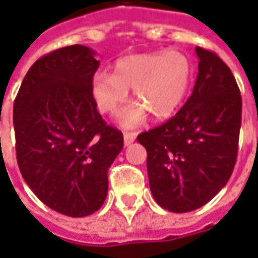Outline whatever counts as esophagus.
Masks as SVG:
<instances>
[{
    "mask_svg": "<svg viewBox=\"0 0 258 258\" xmlns=\"http://www.w3.org/2000/svg\"><path fill=\"white\" fill-rule=\"evenodd\" d=\"M137 138V135L134 133H124V145L130 146Z\"/></svg>",
    "mask_w": 258,
    "mask_h": 258,
    "instance_id": "esophagus-1",
    "label": "esophagus"
}]
</instances>
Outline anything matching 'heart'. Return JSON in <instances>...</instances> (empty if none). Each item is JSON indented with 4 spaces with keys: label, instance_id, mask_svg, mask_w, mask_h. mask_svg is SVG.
Segmentation results:
<instances>
[{
    "label": "heart",
    "instance_id": "obj_1",
    "mask_svg": "<svg viewBox=\"0 0 258 258\" xmlns=\"http://www.w3.org/2000/svg\"><path fill=\"white\" fill-rule=\"evenodd\" d=\"M192 79V64L179 51L135 53L118 59L112 76L98 73L92 79L91 94L98 110L113 114L133 90L137 102L125 106L117 121L123 128L145 123L148 113L156 120L173 116L182 105Z\"/></svg>",
    "mask_w": 258,
    "mask_h": 258
}]
</instances>
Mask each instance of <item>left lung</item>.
<instances>
[{
  "instance_id": "8db88e82",
  "label": "left lung",
  "mask_w": 258,
  "mask_h": 258,
  "mask_svg": "<svg viewBox=\"0 0 258 258\" xmlns=\"http://www.w3.org/2000/svg\"><path fill=\"white\" fill-rule=\"evenodd\" d=\"M199 73L182 109L138 135L148 152V177L157 205L173 213L205 206L225 186L236 163L242 96L231 69L214 52L195 48Z\"/></svg>"
}]
</instances>
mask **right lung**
I'll list each match as a JSON object with an SVG mask.
<instances>
[{"label":"right lung","mask_w":258,"mask_h":258,"mask_svg":"<svg viewBox=\"0 0 258 258\" xmlns=\"http://www.w3.org/2000/svg\"><path fill=\"white\" fill-rule=\"evenodd\" d=\"M95 55L77 44L42 56L14 103L22 177L44 205L69 217L101 209L107 170L123 149V134L106 125L91 94Z\"/></svg>","instance_id":"obj_1"}]
</instances>
